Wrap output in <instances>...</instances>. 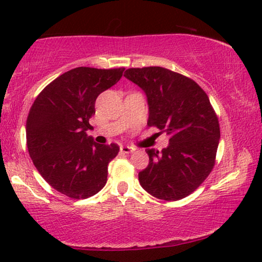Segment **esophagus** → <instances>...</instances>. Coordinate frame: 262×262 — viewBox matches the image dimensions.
Listing matches in <instances>:
<instances>
[{
	"label": "esophagus",
	"mask_w": 262,
	"mask_h": 262,
	"mask_svg": "<svg viewBox=\"0 0 262 262\" xmlns=\"http://www.w3.org/2000/svg\"><path fill=\"white\" fill-rule=\"evenodd\" d=\"M120 151L123 154H131L135 151V148H132V146H128V145H121Z\"/></svg>",
	"instance_id": "esophagus-1"
}]
</instances>
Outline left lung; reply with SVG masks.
Instances as JSON below:
<instances>
[{"label": "left lung", "mask_w": 262, "mask_h": 262, "mask_svg": "<svg viewBox=\"0 0 262 262\" xmlns=\"http://www.w3.org/2000/svg\"><path fill=\"white\" fill-rule=\"evenodd\" d=\"M124 76L145 93L149 126L169 137L161 152L145 150L149 164L139 171V184L155 198H185L209 177L216 159L221 132L209 96L191 78L166 68H131Z\"/></svg>", "instance_id": "left-lung-1"}]
</instances>
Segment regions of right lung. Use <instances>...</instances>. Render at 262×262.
Here are the masks:
<instances>
[{
  "label": "right lung",
  "instance_id": "1",
  "mask_svg": "<svg viewBox=\"0 0 262 262\" xmlns=\"http://www.w3.org/2000/svg\"><path fill=\"white\" fill-rule=\"evenodd\" d=\"M124 68L80 67L67 71L42 89L28 113L27 148L45 181L64 195L85 199L107 182L117 144L94 142L87 131L96 98L123 76Z\"/></svg>",
  "mask_w": 262,
  "mask_h": 262
}]
</instances>
